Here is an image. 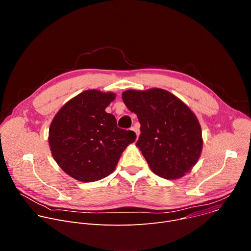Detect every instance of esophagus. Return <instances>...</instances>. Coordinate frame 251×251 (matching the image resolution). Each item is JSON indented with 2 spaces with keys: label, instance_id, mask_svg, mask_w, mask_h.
Instances as JSON below:
<instances>
[{
  "label": "esophagus",
  "instance_id": "esophagus-1",
  "mask_svg": "<svg viewBox=\"0 0 251 251\" xmlns=\"http://www.w3.org/2000/svg\"><path fill=\"white\" fill-rule=\"evenodd\" d=\"M132 130L136 133V136H137V138L139 137V134H140V131H139V128L137 127V126H133L132 127Z\"/></svg>",
  "mask_w": 251,
  "mask_h": 251
}]
</instances>
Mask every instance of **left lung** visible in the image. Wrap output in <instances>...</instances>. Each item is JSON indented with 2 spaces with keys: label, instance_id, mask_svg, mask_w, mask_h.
I'll list each match as a JSON object with an SVG mask.
<instances>
[{
  "label": "left lung",
  "instance_id": "obj_1",
  "mask_svg": "<svg viewBox=\"0 0 251 251\" xmlns=\"http://www.w3.org/2000/svg\"><path fill=\"white\" fill-rule=\"evenodd\" d=\"M127 108L137 114L141 134L136 146L157 176L176 180L198 162L202 148L201 125L189 107L160 88L122 93Z\"/></svg>",
  "mask_w": 251,
  "mask_h": 251
}]
</instances>
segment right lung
Listing matches in <instances>:
<instances>
[{
	"mask_svg": "<svg viewBox=\"0 0 251 251\" xmlns=\"http://www.w3.org/2000/svg\"><path fill=\"white\" fill-rule=\"evenodd\" d=\"M114 93L92 89L66 102L54 116L49 132L51 154L58 166L80 182H96L115 169L136 134L117 127L105 108Z\"/></svg>",
	"mask_w": 251,
	"mask_h": 251,
	"instance_id": "1",
	"label": "right lung"
}]
</instances>
